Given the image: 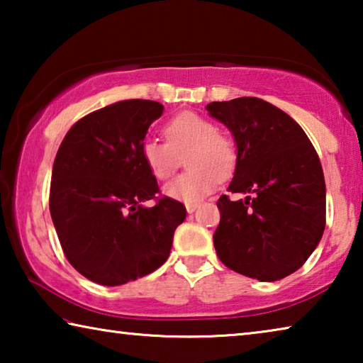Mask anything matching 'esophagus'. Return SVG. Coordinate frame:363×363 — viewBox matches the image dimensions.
<instances>
[{"mask_svg": "<svg viewBox=\"0 0 363 363\" xmlns=\"http://www.w3.org/2000/svg\"><path fill=\"white\" fill-rule=\"evenodd\" d=\"M186 210L189 214H192L196 210V205H186Z\"/></svg>", "mask_w": 363, "mask_h": 363, "instance_id": "34e87169", "label": "esophagus"}]
</instances>
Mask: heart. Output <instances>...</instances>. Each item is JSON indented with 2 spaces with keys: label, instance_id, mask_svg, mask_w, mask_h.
Returning a JSON list of instances; mask_svg holds the SVG:
<instances>
[{
  "label": "heart",
  "instance_id": "heart-1",
  "mask_svg": "<svg viewBox=\"0 0 363 363\" xmlns=\"http://www.w3.org/2000/svg\"><path fill=\"white\" fill-rule=\"evenodd\" d=\"M167 143L145 139L140 144V158L149 173L158 181L171 176L176 153L186 150L189 171L163 187L164 196L196 205L216 190L219 177L230 174L235 164V149L227 138L216 133L211 121L194 112H182L164 125Z\"/></svg>",
  "mask_w": 363,
  "mask_h": 363
}]
</instances>
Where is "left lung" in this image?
Returning <instances> with one entry per match:
<instances>
[{"mask_svg":"<svg viewBox=\"0 0 363 363\" xmlns=\"http://www.w3.org/2000/svg\"><path fill=\"white\" fill-rule=\"evenodd\" d=\"M206 110L237 145L227 190L247 195L237 201L219 196L213 235L219 259L261 281L296 272L325 229L327 190L314 145L290 115L257 97L211 102Z\"/></svg>","mask_w":363,"mask_h":363,"instance_id":"8db88e82","label":"left lung"}]
</instances>
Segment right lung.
I'll return each mask as SVG.
<instances>
[{
  "mask_svg": "<svg viewBox=\"0 0 363 363\" xmlns=\"http://www.w3.org/2000/svg\"><path fill=\"white\" fill-rule=\"evenodd\" d=\"M163 113L155 101H120L86 115L65 134L52 167L49 210L67 259L106 286L125 285L168 259L186 206L158 192L140 144Z\"/></svg>",
  "mask_w": 363,
  "mask_h": 363,
  "instance_id": "right-lung-1",
  "label": "right lung"
}]
</instances>
